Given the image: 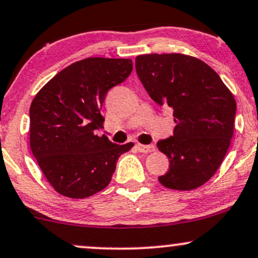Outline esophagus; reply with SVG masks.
I'll use <instances>...</instances> for the list:
<instances>
[{
    "mask_svg": "<svg viewBox=\"0 0 258 258\" xmlns=\"http://www.w3.org/2000/svg\"><path fill=\"white\" fill-rule=\"evenodd\" d=\"M137 149H138L139 153L148 154V153H153V151H155V145H153V144H149V145L137 144Z\"/></svg>",
    "mask_w": 258,
    "mask_h": 258,
    "instance_id": "esophagus-1",
    "label": "esophagus"
}]
</instances>
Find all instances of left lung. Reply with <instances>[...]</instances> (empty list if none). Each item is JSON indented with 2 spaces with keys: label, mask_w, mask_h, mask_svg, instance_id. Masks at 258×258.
I'll list each match as a JSON object with an SVG mask.
<instances>
[{
  "label": "left lung",
  "mask_w": 258,
  "mask_h": 258,
  "mask_svg": "<svg viewBox=\"0 0 258 258\" xmlns=\"http://www.w3.org/2000/svg\"><path fill=\"white\" fill-rule=\"evenodd\" d=\"M136 71L149 96L172 108L176 123L173 136L157 142L169 159L159 181L172 190L200 187L215 174L231 144L233 95L212 67L188 55H139Z\"/></svg>",
  "instance_id": "left-lung-1"
}]
</instances>
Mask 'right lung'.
I'll list each match as a JSON object with an SVG mask.
<instances>
[{"mask_svg":"<svg viewBox=\"0 0 258 258\" xmlns=\"http://www.w3.org/2000/svg\"><path fill=\"white\" fill-rule=\"evenodd\" d=\"M132 70L130 58H84L58 72L33 98L31 150L46 180L62 196L86 198L103 190L119 157L133 147L95 135L103 127L105 95Z\"/></svg>","mask_w":258,"mask_h":258,"instance_id":"1","label":"right lung"}]
</instances>
